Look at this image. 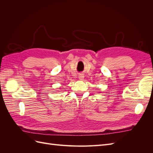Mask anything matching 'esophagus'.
I'll return each instance as SVG.
<instances>
[{
    "mask_svg": "<svg viewBox=\"0 0 153 153\" xmlns=\"http://www.w3.org/2000/svg\"><path fill=\"white\" fill-rule=\"evenodd\" d=\"M78 78H79L80 80H84V76L82 74H80V75H79V76H78Z\"/></svg>",
    "mask_w": 153,
    "mask_h": 153,
    "instance_id": "esophagus-1",
    "label": "esophagus"
}]
</instances>
